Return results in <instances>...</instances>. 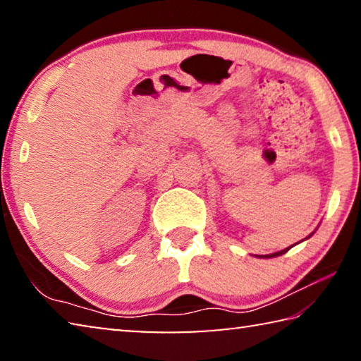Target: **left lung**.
<instances>
[{
    "label": "left lung",
    "instance_id": "left-lung-1",
    "mask_svg": "<svg viewBox=\"0 0 361 361\" xmlns=\"http://www.w3.org/2000/svg\"><path fill=\"white\" fill-rule=\"evenodd\" d=\"M291 248V247H290ZM290 248H285V250H282V252H277V253H272V255H266V256H261V258H276V256H280V255H283V253H286L288 252Z\"/></svg>",
    "mask_w": 361,
    "mask_h": 361
}]
</instances>
